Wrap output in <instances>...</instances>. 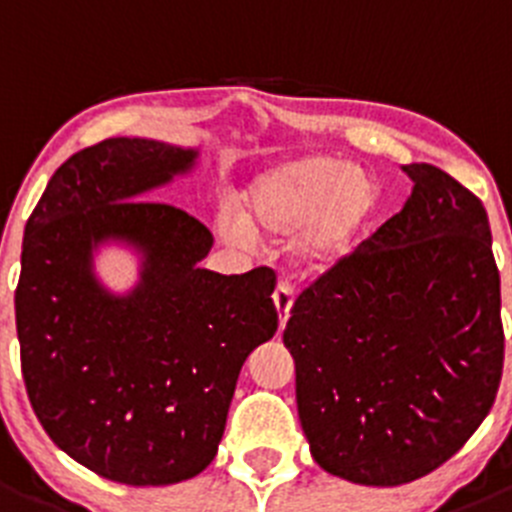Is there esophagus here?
Instances as JSON below:
<instances>
[{
	"label": "esophagus",
	"instance_id": "obj_1",
	"mask_svg": "<svg viewBox=\"0 0 512 512\" xmlns=\"http://www.w3.org/2000/svg\"><path fill=\"white\" fill-rule=\"evenodd\" d=\"M274 307H277V315H279V328H284L289 318V310H292V287L289 284H277L274 289Z\"/></svg>",
	"mask_w": 512,
	"mask_h": 512
}]
</instances>
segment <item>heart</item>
<instances>
[{"instance_id":"heart-1","label":"heart","mask_w":512,"mask_h":512,"mask_svg":"<svg viewBox=\"0 0 512 512\" xmlns=\"http://www.w3.org/2000/svg\"><path fill=\"white\" fill-rule=\"evenodd\" d=\"M379 207V187L359 166H343L330 153L292 158L251 184L246 194V223L223 220L228 241L246 243L253 235L289 238L302 271H325L351 253Z\"/></svg>"}]
</instances>
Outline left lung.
Segmentation results:
<instances>
[{"instance_id": "8db88e82", "label": "left lung", "mask_w": 512, "mask_h": 512, "mask_svg": "<svg viewBox=\"0 0 512 512\" xmlns=\"http://www.w3.org/2000/svg\"><path fill=\"white\" fill-rule=\"evenodd\" d=\"M405 207L302 292L284 328L312 459L356 485L431 474L487 418L503 377L487 212L431 164Z\"/></svg>"}]
</instances>
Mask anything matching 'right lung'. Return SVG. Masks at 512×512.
I'll return each mask as SVG.
<instances>
[{"label":"right lung","mask_w":512,"mask_h":512,"mask_svg":"<svg viewBox=\"0 0 512 512\" xmlns=\"http://www.w3.org/2000/svg\"><path fill=\"white\" fill-rule=\"evenodd\" d=\"M194 161V148L146 138L84 148L51 176L22 238L15 320L30 405L58 449L122 485H174L215 459L243 361L279 325L274 271L200 269L210 230L138 200ZM110 240L141 253L128 296L93 274Z\"/></svg>","instance_id":"1"}]
</instances>
